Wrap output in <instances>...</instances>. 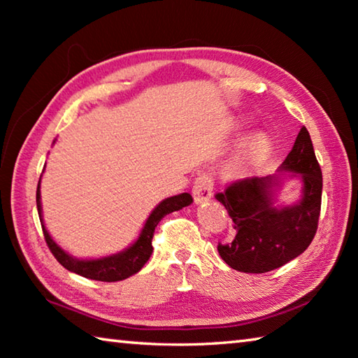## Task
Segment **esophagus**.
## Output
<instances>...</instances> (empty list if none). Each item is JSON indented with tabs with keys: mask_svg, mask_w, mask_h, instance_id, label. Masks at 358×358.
<instances>
[{
	"mask_svg": "<svg viewBox=\"0 0 358 358\" xmlns=\"http://www.w3.org/2000/svg\"><path fill=\"white\" fill-rule=\"evenodd\" d=\"M213 196V178L210 177V173L202 172L199 173L196 178V183L192 186V197L196 203L207 202Z\"/></svg>",
	"mask_w": 358,
	"mask_h": 358,
	"instance_id": "esophagus-1",
	"label": "esophagus"
}]
</instances>
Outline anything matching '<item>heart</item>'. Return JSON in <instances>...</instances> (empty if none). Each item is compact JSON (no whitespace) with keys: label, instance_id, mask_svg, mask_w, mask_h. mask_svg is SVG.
Here are the masks:
<instances>
[{"label":"heart","instance_id":"heart-1","mask_svg":"<svg viewBox=\"0 0 358 358\" xmlns=\"http://www.w3.org/2000/svg\"><path fill=\"white\" fill-rule=\"evenodd\" d=\"M270 153V142L264 134H251L238 145L232 157L234 171L243 172L262 164Z\"/></svg>","mask_w":358,"mask_h":358}]
</instances>
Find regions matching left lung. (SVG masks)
<instances>
[{"label":"left lung","instance_id":"1","mask_svg":"<svg viewBox=\"0 0 358 358\" xmlns=\"http://www.w3.org/2000/svg\"><path fill=\"white\" fill-rule=\"evenodd\" d=\"M287 176L301 178V199L276 206L277 192ZM216 199L234 221V240L217 245L220 256L234 270L265 273L300 256L316 235L322 201V172L310 132L305 126L300 129L276 175L235 181Z\"/></svg>","mask_w":358,"mask_h":358}]
</instances>
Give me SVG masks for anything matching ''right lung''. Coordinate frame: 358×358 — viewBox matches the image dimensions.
Masks as SVG:
<instances>
[{"label":"right lung","mask_w":358,"mask_h":358,"mask_svg":"<svg viewBox=\"0 0 358 358\" xmlns=\"http://www.w3.org/2000/svg\"><path fill=\"white\" fill-rule=\"evenodd\" d=\"M36 203H38V213H39L42 232H44L47 246L50 248L52 254L55 256L58 262L62 264L66 270L72 271V273L80 275L83 278H88V280L115 282V281H123L126 278L136 275L137 271L147 264L151 252H153L151 240H153L155 229L157 224H159V221L166 215L191 205L192 197L191 194L183 192V194H178V196L164 199V201L157 203L155 210L151 211L134 243L117 254H110V256L99 257V259H77L74 256H71L69 252H66L63 248L50 237V234H48V230L44 226V217H42L41 180L38 183V191H36Z\"/></svg>","instance_id":"add662e5"}]
</instances>
